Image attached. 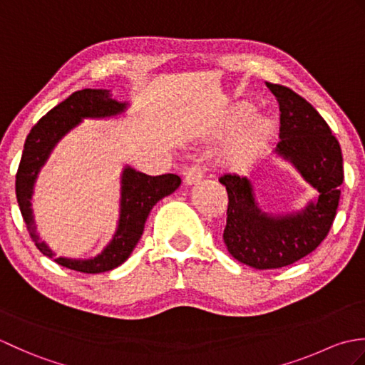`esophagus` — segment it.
Masks as SVG:
<instances>
[{"instance_id":"esophagus-1","label":"esophagus","mask_w":365,"mask_h":365,"mask_svg":"<svg viewBox=\"0 0 365 365\" xmlns=\"http://www.w3.org/2000/svg\"><path fill=\"white\" fill-rule=\"evenodd\" d=\"M202 175H204L202 168H200L199 165H192L187 170H185V183L195 185L200 180V178H202Z\"/></svg>"}]
</instances>
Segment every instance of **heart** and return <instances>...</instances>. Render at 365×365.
Returning <instances> with one entry per match:
<instances>
[{
  "label": "heart",
  "mask_w": 365,
  "mask_h": 365,
  "mask_svg": "<svg viewBox=\"0 0 365 365\" xmlns=\"http://www.w3.org/2000/svg\"><path fill=\"white\" fill-rule=\"evenodd\" d=\"M252 111L251 103H238L221 114L208 130V135L218 138L237 125L221 150L220 161L224 166L238 168L252 161L273 138V120Z\"/></svg>",
  "instance_id": "heart-1"
}]
</instances>
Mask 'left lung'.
I'll return each mask as SVG.
<instances>
[{
    "label": "left lung",
    "mask_w": 365,
    "mask_h": 365,
    "mask_svg": "<svg viewBox=\"0 0 365 365\" xmlns=\"http://www.w3.org/2000/svg\"><path fill=\"white\" fill-rule=\"evenodd\" d=\"M267 88L281 111V141L274 152L299 170L319 197L298 213L271 216L260 210L246 177L220 178L229 196L224 243L232 257L255 269L292 265L315 251L336 218L344 182L342 150L327 120L290 88L273 83Z\"/></svg>",
    "instance_id": "1"
}]
</instances>
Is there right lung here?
<instances>
[{
	"instance_id": "1",
	"label": "right lung",
	"mask_w": 365,
	"mask_h": 365,
	"mask_svg": "<svg viewBox=\"0 0 365 365\" xmlns=\"http://www.w3.org/2000/svg\"><path fill=\"white\" fill-rule=\"evenodd\" d=\"M125 110L127 103H119L118 100H113L110 91L106 89L76 91L64 102H61L46 113L31 128L29 135L26 136L25 149H23L17 177H15V192H17L20 212L23 220H25L29 237L33 238L37 250L68 269L96 274L122 265L130 257L131 251L135 250L139 238H141L145 220L153 205L160 199L173 195L182 183L180 177L175 174L152 177L138 173L130 166L123 169L120 180V218L118 230H115L110 245L92 259L76 260L56 257L46 243L38 240L33 210H31V197H33V188L38 170L48 160L54 145L68 131L78 125L81 119L111 118V115H118Z\"/></svg>"
}]
</instances>
